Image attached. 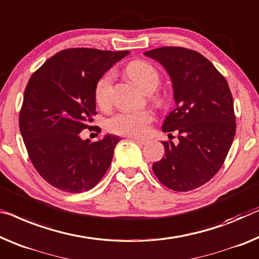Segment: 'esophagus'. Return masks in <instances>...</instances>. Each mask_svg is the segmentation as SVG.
Masks as SVG:
<instances>
[{
  "mask_svg": "<svg viewBox=\"0 0 259 259\" xmlns=\"http://www.w3.org/2000/svg\"><path fill=\"white\" fill-rule=\"evenodd\" d=\"M133 140L136 143H138V144H142V145H144L148 143V140H143V138H138V137H133Z\"/></svg>",
  "mask_w": 259,
  "mask_h": 259,
  "instance_id": "esophagus-1",
  "label": "esophagus"
}]
</instances>
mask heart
<instances>
[{"mask_svg": "<svg viewBox=\"0 0 259 259\" xmlns=\"http://www.w3.org/2000/svg\"><path fill=\"white\" fill-rule=\"evenodd\" d=\"M125 73L145 93H151V100L154 103L163 105L165 100L163 94L154 93L161 80L160 73L156 66L145 60H134L126 65ZM113 81V72H106L95 83L94 100L96 105L102 109L110 106ZM152 119L153 114L150 110L121 111L108 121V129L113 134L123 135V136L141 137L146 134Z\"/></svg>", "mask_w": 259, "mask_h": 259, "instance_id": "b5f03b06", "label": "heart"}]
</instances>
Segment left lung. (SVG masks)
I'll return each instance as SVG.
<instances>
[{"label": "left lung", "mask_w": 259, "mask_h": 259, "mask_svg": "<svg viewBox=\"0 0 259 259\" xmlns=\"http://www.w3.org/2000/svg\"><path fill=\"white\" fill-rule=\"evenodd\" d=\"M144 55L167 71L177 105L163 131H177L179 143L161 142L166 153L152 165L153 173L169 190H195L219 172L233 144L236 116L228 82L194 50L164 46Z\"/></svg>", "instance_id": "obj_1"}]
</instances>
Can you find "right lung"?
Instances as JSON below:
<instances>
[{"label": "right lung", "mask_w": 259, "mask_h": 259, "mask_svg": "<svg viewBox=\"0 0 259 259\" xmlns=\"http://www.w3.org/2000/svg\"><path fill=\"white\" fill-rule=\"evenodd\" d=\"M129 51L74 48L56 53L31 75L19 110V130L31 163L58 190L81 193L109 168L119 137L81 140L91 129L98 79Z\"/></svg>", "instance_id": "right-lung-1"}]
</instances>
